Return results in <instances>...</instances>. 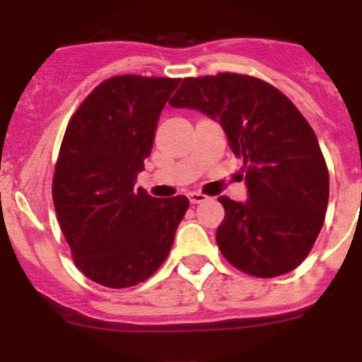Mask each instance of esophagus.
Wrapping results in <instances>:
<instances>
[{
    "label": "esophagus",
    "instance_id": "34e87169",
    "mask_svg": "<svg viewBox=\"0 0 362 362\" xmlns=\"http://www.w3.org/2000/svg\"><path fill=\"white\" fill-rule=\"evenodd\" d=\"M187 198H189V202L192 203V205H196V203L205 202L206 196L202 194V192H198V191H192V192H187Z\"/></svg>",
    "mask_w": 362,
    "mask_h": 362
}]
</instances>
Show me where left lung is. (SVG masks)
<instances>
[{
	"label": "left lung",
	"mask_w": 362,
	"mask_h": 362,
	"mask_svg": "<svg viewBox=\"0 0 362 362\" xmlns=\"http://www.w3.org/2000/svg\"><path fill=\"white\" fill-rule=\"evenodd\" d=\"M170 104L219 122L231 152L244 160L249 199L219 196L224 221L216 240L224 258L256 278L299 267L329 202L327 164L306 118L272 84L231 72L187 77Z\"/></svg>",
	"instance_id": "8db88e82"
}]
</instances>
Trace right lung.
<instances>
[{
    "label": "right lung",
    "mask_w": 362,
    "mask_h": 362,
    "mask_svg": "<svg viewBox=\"0 0 362 362\" xmlns=\"http://www.w3.org/2000/svg\"><path fill=\"white\" fill-rule=\"evenodd\" d=\"M180 79L115 76L81 103L66 125L52 202L74 263L107 288L145 281L170 255L189 209L134 189L152 152L160 111Z\"/></svg>",
    "instance_id": "right-lung-1"
}]
</instances>
